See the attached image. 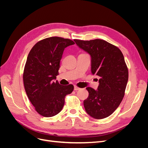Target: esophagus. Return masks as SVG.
<instances>
[{
	"mask_svg": "<svg viewBox=\"0 0 148 148\" xmlns=\"http://www.w3.org/2000/svg\"><path fill=\"white\" fill-rule=\"evenodd\" d=\"M80 89H81V88H79V87H78V86H74V90L76 91H78V90H79Z\"/></svg>",
	"mask_w": 148,
	"mask_h": 148,
	"instance_id": "esophagus-1",
	"label": "esophagus"
}]
</instances>
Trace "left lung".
<instances>
[{"label":"left lung","mask_w":148,"mask_h":148,"mask_svg":"<svg viewBox=\"0 0 148 148\" xmlns=\"http://www.w3.org/2000/svg\"><path fill=\"white\" fill-rule=\"evenodd\" d=\"M91 58V72L100 77L97 90L86 88L89 96L83 102L86 112L96 119L109 117L117 109L125 95L128 70L120 49L104 40L74 39Z\"/></svg>","instance_id":"obj_1"}]
</instances>
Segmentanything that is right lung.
Listing matches in <instances>:
<instances>
[{"label": "right lung", "mask_w": 148, "mask_h": 148, "mask_svg": "<svg viewBox=\"0 0 148 148\" xmlns=\"http://www.w3.org/2000/svg\"><path fill=\"white\" fill-rule=\"evenodd\" d=\"M74 44L69 39L47 38L36 44L28 56L23 75L24 86L35 110L43 117L59 114L65 96L73 91V85L62 86L53 79L59 75L65 48Z\"/></svg>", "instance_id": "right-lung-1"}]
</instances>
